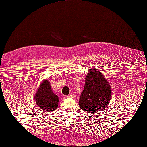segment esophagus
Masks as SVG:
<instances>
[{"label": "esophagus", "mask_w": 147, "mask_h": 147, "mask_svg": "<svg viewBox=\"0 0 147 147\" xmlns=\"http://www.w3.org/2000/svg\"><path fill=\"white\" fill-rule=\"evenodd\" d=\"M68 97H72V98H74V94H69L68 95Z\"/></svg>", "instance_id": "obj_1"}]
</instances>
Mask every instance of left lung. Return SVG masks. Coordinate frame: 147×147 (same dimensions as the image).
Returning a JSON list of instances; mask_svg holds the SVG:
<instances>
[{
	"mask_svg": "<svg viewBox=\"0 0 147 147\" xmlns=\"http://www.w3.org/2000/svg\"><path fill=\"white\" fill-rule=\"evenodd\" d=\"M111 97L109 82L101 72L91 68L86 76L84 89L80 95V107L89 113L99 112L105 109Z\"/></svg>",
	"mask_w": 147,
	"mask_h": 147,
	"instance_id": "left-lung-1",
	"label": "left lung"
}]
</instances>
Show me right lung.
<instances>
[{
	"label": "right lung",
	"instance_id": "obj_1",
	"mask_svg": "<svg viewBox=\"0 0 147 147\" xmlns=\"http://www.w3.org/2000/svg\"><path fill=\"white\" fill-rule=\"evenodd\" d=\"M34 99L40 109L47 112H52L58 107V97L53 93L47 80L42 81L38 89Z\"/></svg>",
	"mask_w": 147,
	"mask_h": 147
}]
</instances>
